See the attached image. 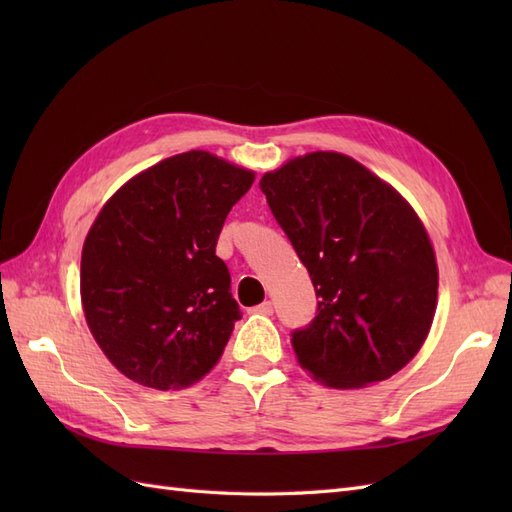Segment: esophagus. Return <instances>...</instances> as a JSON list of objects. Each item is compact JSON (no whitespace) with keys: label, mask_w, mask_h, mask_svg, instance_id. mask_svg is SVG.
<instances>
[{"label":"esophagus","mask_w":512,"mask_h":512,"mask_svg":"<svg viewBox=\"0 0 512 512\" xmlns=\"http://www.w3.org/2000/svg\"><path fill=\"white\" fill-rule=\"evenodd\" d=\"M252 312H254V314H262V316H271V314H273V303H271V301L260 303V305L252 307Z\"/></svg>","instance_id":"esophagus-1"}]
</instances>
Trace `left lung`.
I'll list each match as a JSON object with an SVG mask.
<instances>
[{
    "instance_id": "obj_1",
    "label": "left lung",
    "mask_w": 512,
    "mask_h": 512,
    "mask_svg": "<svg viewBox=\"0 0 512 512\" xmlns=\"http://www.w3.org/2000/svg\"><path fill=\"white\" fill-rule=\"evenodd\" d=\"M312 277L316 316L290 333L299 365L335 389L391 378L421 350L438 299L427 232L391 185L316 151L260 179Z\"/></svg>"
}]
</instances>
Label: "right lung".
<instances>
[{"label": "right lung", "mask_w": 512, "mask_h": 512, "mask_svg": "<svg viewBox=\"0 0 512 512\" xmlns=\"http://www.w3.org/2000/svg\"><path fill=\"white\" fill-rule=\"evenodd\" d=\"M254 173L207 151L130 179L91 226L81 299L91 335L123 376L179 389L220 361L239 305L215 245Z\"/></svg>", "instance_id": "right-lung-1"}]
</instances>
